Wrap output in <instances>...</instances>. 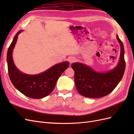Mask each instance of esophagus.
Masks as SVG:
<instances>
[{"label":"esophagus","instance_id":"34e87169","mask_svg":"<svg viewBox=\"0 0 134 134\" xmlns=\"http://www.w3.org/2000/svg\"><path fill=\"white\" fill-rule=\"evenodd\" d=\"M69 61L70 63L71 64V63H74V62H75V61H76V58H74V57H71V58H70L69 59Z\"/></svg>","mask_w":134,"mask_h":134}]
</instances>
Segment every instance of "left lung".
<instances>
[{
    "mask_svg": "<svg viewBox=\"0 0 134 134\" xmlns=\"http://www.w3.org/2000/svg\"><path fill=\"white\" fill-rule=\"evenodd\" d=\"M116 37L120 44V56L118 64L112 70L102 72L83 63L71 64L74 71L75 87L80 94L92 98L106 96L113 91L122 79L126 66L124 47L118 35Z\"/></svg>",
    "mask_w": 134,
    "mask_h": 134,
    "instance_id": "left-lung-1",
    "label": "left lung"
}]
</instances>
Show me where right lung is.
I'll list each match as a JSON object with an SVG mask.
<instances>
[{"mask_svg":"<svg viewBox=\"0 0 134 134\" xmlns=\"http://www.w3.org/2000/svg\"><path fill=\"white\" fill-rule=\"evenodd\" d=\"M22 31L20 30L16 34L8 50L7 61L9 78L14 87L24 95L34 99L42 98L54 90L58 79L69 66V63L64 62L55 64L36 75L27 74L19 71L14 63L12 54L18 36Z\"/></svg>","mask_w":134,"mask_h":134,"instance_id":"right-lung-1","label":"right lung"}]
</instances>
